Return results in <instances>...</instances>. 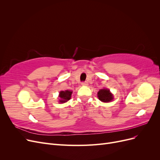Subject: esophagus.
<instances>
[{
	"label": "esophagus",
	"mask_w": 160,
	"mask_h": 160,
	"mask_svg": "<svg viewBox=\"0 0 160 160\" xmlns=\"http://www.w3.org/2000/svg\"><path fill=\"white\" fill-rule=\"evenodd\" d=\"M81 85L82 86H88V82H82Z\"/></svg>",
	"instance_id": "34e87169"
}]
</instances>
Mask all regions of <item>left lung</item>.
Here are the masks:
<instances>
[{
	"instance_id": "1",
	"label": "left lung",
	"mask_w": 160,
	"mask_h": 160,
	"mask_svg": "<svg viewBox=\"0 0 160 160\" xmlns=\"http://www.w3.org/2000/svg\"><path fill=\"white\" fill-rule=\"evenodd\" d=\"M98 97L100 101L102 102L108 103L113 99V94L111 93L110 91L108 89H100L98 93Z\"/></svg>"
}]
</instances>
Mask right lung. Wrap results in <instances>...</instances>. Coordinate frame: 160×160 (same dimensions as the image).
Wrapping results in <instances>:
<instances>
[{
	"label": "right lung",
	"mask_w": 160,
	"mask_h": 160,
	"mask_svg": "<svg viewBox=\"0 0 160 160\" xmlns=\"http://www.w3.org/2000/svg\"><path fill=\"white\" fill-rule=\"evenodd\" d=\"M72 91H71L69 90H66V91H61L59 93V102L61 103H63L67 102V101H69L71 99V94Z\"/></svg>",
	"instance_id": "1"
}]
</instances>
